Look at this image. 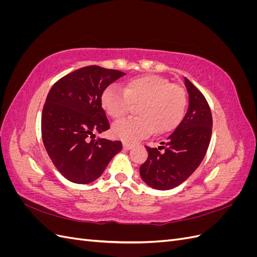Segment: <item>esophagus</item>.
I'll list each match as a JSON object with an SVG mask.
<instances>
[{
    "label": "esophagus",
    "mask_w": 257,
    "mask_h": 257,
    "mask_svg": "<svg viewBox=\"0 0 257 257\" xmlns=\"http://www.w3.org/2000/svg\"><path fill=\"white\" fill-rule=\"evenodd\" d=\"M132 147H133V145L130 144V143H125V142L123 143V148H124V149H125V150H130Z\"/></svg>",
    "instance_id": "34e87169"
}]
</instances>
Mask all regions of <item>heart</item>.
Returning a JSON list of instances; mask_svg holds the SVG:
<instances>
[{
  "label": "heart",
  "mask_w": 257,
  "mask_h": 257,
  "mask_svg": "<svg viewBox=\"0 0 257 257\" xmlns=\"http://www.w3.org/2000/svg\"><path fill=\"white\" fill-rule=\"evenodd\" d=\"M100 104L115 120L125 115L132 105L139 104L138 116L116 122L111 128L115 138L135 143L154 131L165 134L175 130L183 119L188 98L181 85L159 75H145L128 80L123 90L115 85L107 87L100 95Z\"/></svg>",
  "instance_id": "b5f03b06"
}]
</instances>
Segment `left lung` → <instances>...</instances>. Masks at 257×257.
<instances>
[{
  "mask_svg": "<svg viewBox=\"0 0 257 257\" xmlns=\"http://www.w3.org/2000/svg\"><path fill=\"white\" fill-rule=\"evenodd\" d=\"M184 83L189 92L188 112L163 146H146L148 159L139 167L142 179L153 189L170 190L185 181L204 160L211 139L212 114L207 99L188 78Z\"/></svg>",
  "mask_w": 257,
  "mask_h": 257,
  "instance_id": "obj_1",
  "label": "left lung"
}]
</instances>
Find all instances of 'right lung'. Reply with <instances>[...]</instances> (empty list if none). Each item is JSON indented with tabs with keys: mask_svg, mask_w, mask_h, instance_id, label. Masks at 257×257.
Here are the masks:
<instances>
[{
	"mask_svg": "<svg viewBox=\"0 0 257 257\" xmlns=\"http://www.w3.org/2000/svg\"><path fill=\"white\" fill-rule=\"evenodd\" d=\"M125 73L97 65L62 77L50 89L42 113V137L53 165L74 183L87 184L103 174L122 143L94 133L109 130L100 104L103 91Z\"/></svg>",
	"mask_w": 257,
	"mask_h": 257,
	"instance_id": "obj_1",
	"label": "right lung"
}]
</instances>
